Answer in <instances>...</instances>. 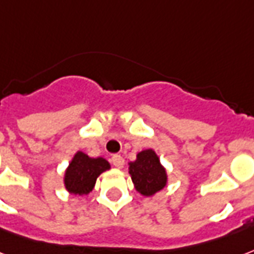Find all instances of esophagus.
I'll return each instance as SVG.
<instances>
[{
	"instance_id": "esophagus-1",
	"label": "esophagus",
	"mask_w": 254,
	"mask_h": 254,
	"mask_svg": "<svg viewBox=\"0 0 254 254\" xmlns=\"http://www.w3.org/2000/svg\"><path fill=\"white\" fill-rule=\"evenodd\" d=\"M112 162H113V165L116 168H123L124 166V157H121L120 154H113V157H112Z\"/></svg>"
}]
</instances>
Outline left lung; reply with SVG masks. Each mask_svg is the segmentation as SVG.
I'll return each mask as SVG.
<instances>
[{
  "instance_id": "left-lung-1",
  "label": "left lung",
  "mask_w": 254,
  "mask_h": 254,
  "mask_svg": "<svg viewBox=\"0 0 254 254\" xmlns=\"http://www.w3.org/2000/svg\"><path fill=\"white\" fill-rule=\"evenodd\" d=\"M131 181L142 196H153L166 185V172L152 149L137 154V160L129 168Z\"/></svg>"
}]
</instances>
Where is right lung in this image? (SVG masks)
<instances>
[{"mask_svg":"<svg viewBox=\"0 0 254 254\" xmlns=\"http://www.w3.org/2000/svg\"><path fill=\"white\" fill-rule=\"evenodd\" d=\"M109 168V162L104 158H90L85 153L78 152L66 169L65 187L73 194H89L97 177Z\"/></svg>","mask_w":254,"mask_h":254,"instance_id":"add662e5","label":"right lung"}]
</instances>
